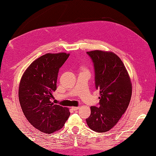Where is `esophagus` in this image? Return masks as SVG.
I'll return each mask as SVG.
<instances>
[{
	"mask_svg": "<svg viewBox=\"0 0 156 156\" xmlns=\"http://www.w3.org/2000/svg\"><path fill=\"white\" fill-rule=\"evenodd\" d=\"M72 109H73V110L76 111V110H78V109H80V107H72Z\"/></svg>",
	"mask_w": 156,
	"mask_h": 156,
	"instance_id": "obj_1",
	"label": "esophagus"
}]
</instances>
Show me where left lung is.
Masks as SVG:
<instances>
[{"label": "left lung", "mask_w": 156, "mask_h": 156, "mask_svg": "<svg viewBox=\"0 0 156 156\" xmlns=\"http://www.w3.org/2000/svg\"><path fill=\"white\" fill-rule=\"evenodd\" d=\"M92 59L94 83L99 90V106L90 107L91 114L86 119L90 129L105 133L114 127L129 105L132 84L124 63L112 52H87Z\"/></svg>", "instance_id": "1"}]
</instances>
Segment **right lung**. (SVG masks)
Listing matches in <instances>:
<instances>
[{
    "label": "right lung",
    "mask_w": 156,
    "mask_h": 156,
    "mask_svg": "<svg viewBox=\"0 0 156 156\" xmlns=\"http://www.w3.org/2000/svg\"><path fill=\"white\" fill-rule=\"evenodd\" d=\"M69 56L65 53L45 54L31 63L21 79V108L29 122L42 133L61 129L70 115L68 108L51 101L59 68Z\"/></svg>",
    "instance_id": "obj_1"
}]
</instances>
